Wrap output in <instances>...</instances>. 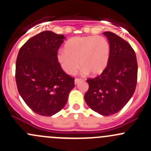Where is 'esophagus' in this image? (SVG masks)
<instances>
[{
	"mask_svg": "<svg viewBox=\"0 0 151 151\" xmlns=\"http://www.w3.org/2000/svg\"><path fill=\"white\" fill-rule=\"evenodd\" d=\"M81 81H82V79H81V78H76L75 79V84H78L79 82H81Z\"/></svg>",
	"mask_w": 151,
	"mask_h": 151,
	"instance_id": "34e87169",
	"label": "esophagus"
}]
</instances>
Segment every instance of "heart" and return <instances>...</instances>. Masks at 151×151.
<instances>
[{
  "mask_svg": "<svg viewBox=\"0 0 151 151\" xmlns=\"http://www.w3.org/2000/svg\"><path fill=\"white\" fill-rule=\"evenodd\" d=\"M110 53L109 43L103 37H74L65 43L64 50L58 53L57 60L69 75L75 74L81 65L84 73L97 76L107 67Z\"/></svg>",
  "mask_w": 151,
  "mask_h": 151,
  "instance_id": "heart-1",
  "label": "heart"
}]
</instances>
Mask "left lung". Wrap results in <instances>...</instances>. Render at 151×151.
<instances>
[{
    "label": "left lung",
    "mask_w": 151,
    "mask_h": 151,
    "mask_svg": "<svg viewBox=\"0 0 151 151\" xmlns=\"http://www.w3.org/2000/svg\"><path fill=\"white\" fill-rule=\"evenodd\" d=\"M110 44L109 62L102 73L88 79L85 101L93 111L108 116L119 112L135 92L138 63L135 51L128 42L110 31L103 33Z\"/></svg>",
    "instance_id": "obj_1"
}]
</instances>
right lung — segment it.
<instances>
[{
	"label": "right lung",
	"instance_id": "add662e5",
	"mask_svg": "<svg viewBox=\"0 0 151 151\" xmlns=\"http://www.w3.org/2000/svg\"><path fill=\"white\" fill-rule=\"evenodd\" d=\"M63 35L45 30L30 38L18 52L16 65L17 88L33 112L51 116L66 104L74 78L58 62Z\"/></svg>",
	"mask_w": 151,
	"mask_h": 151
}]
</instances>
